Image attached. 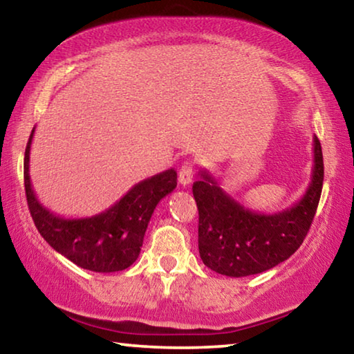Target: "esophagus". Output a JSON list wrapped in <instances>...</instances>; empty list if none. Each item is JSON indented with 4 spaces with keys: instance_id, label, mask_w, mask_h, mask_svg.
I'll use <instances>...</instances> for the list:
<instances>
[{
    "instance_id": "esophagus-1",
    "label": "esophagus",
    "mask_w": 354,
    "mask_h": 354,
    "mask_svg": "<svg viewBox=\"0 0 354 354\" xmlns=\"http://www.w3.org/2000/svg\"><path fill=\"white\" fill-rule=\"evenodd\" d=\"M192 179H194V164L189 160V162H184L181 169H179V184L185 187V185L192 183Z\"/></svg>"
}]
</instances>
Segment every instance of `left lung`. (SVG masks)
<instances>
[{
    "mask_svg": "<svg viewBox=\"0 0 354 354\" xmlns=\"http://www.w3.org/2000/svg\"><path fill=\"white\" fill-rule=\"evenodd\" d=\"M314 165L301 200L277 214L250 211L203 170L194 183L198 206V250L205 266L231 278L250 277L270 268L295 253L306 237L323 187V154L314 136Z\"/></svg>",
    "mask_w": 354,
    "mask_h": 354,
    "instance_id": "8db88e82",
    "label": "left lung"
}]
</instances>
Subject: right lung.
Returning <instances> with one entry per match:
<instances>
[{
  "label": "right lung",
  "mask_w": 354,
  "mask_h": 354,
  "mask_svg": "<svg viewBox=\"0 0 354 354\" xmlns=\"http://www.w3.org/2000/svg\"><path fill=\"white\" fill-rule=\"evenodd\" d=\"M32 129L25 151L28 207L40 236L76 266L111 273L133 266L140 254L143 236L159 201L176 187V170L169 169L137 183L104 212L84 218H65L45 207L35 196L29 176Z\"/></svg>",
  "instance_id": "add662e5"
}]
</instances>
